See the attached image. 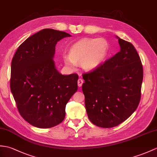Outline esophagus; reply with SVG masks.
I'll return each mask as SVG.
<instances>
[{"mask_svg":"<svg viewBox=\"0 0 157 157\" xmlns=\"http://www.w3.org/2000/svg\"><path fill=\"white\" fill-rule=\"evenodd\" d=\"M83 80L82 79H81V78L78 79V85L79 87H81L82 86V84H83Z\"/></svg>","mask_w":157,"mask_h":157,"instance_id":"obj_1","label":"esophagus"}]
</instances>
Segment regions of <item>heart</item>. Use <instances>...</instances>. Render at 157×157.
<instances>
[{
  "mask_svg": "<svg viewBox=\"0 0 157 157\" xmlns=\"http://www.w3.org/2000/svg\"><path fill=\"white\" fill-rule=\"evenodd\" d=\"M110 45L104 38H84L75 42L70 47L69 56H63L66 66L74 70L76 63H80L86 71L98 68L107 57Z\"/></svg>",
  "mask_w": 157,
  "mask_h": 157,
  "instance_id": "b5f03b06",
  "label": "heart"
}]
</instances>
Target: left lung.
<instances>
[{"label": "left lung", "mask_w": 157, "mask_h": 157, "mask_svg": "<svg viewBox=\"0 0 157 157\" xmlns=\"http://www.w3.org/2000/svg\"><path fill=\"white\" fill-rule=\"evenodd\" d=\"M116 38L120 52L83 75L87 116L101 128H112L125 121L140 100L143 69L140 57L132 43Z\"/></svg>", "instance_id": "obj_1"}]
</instances>
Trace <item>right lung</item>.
I'll list each match as a JSON object with an SVG mask.
<instances>
[{
	"label": "right lung",
	"instance_id": "obj_1",
	"mask_svg": "<svg viewBox=\"0 0 157 157\" xmlns=\"http://www.w3.org/2000/svg\"><path fill=\"white\" fill-rule=\"evenodd\" d=\"M67 37L71 35L43 29L25 40L12 59L10 86L18 110L37 128L63 121L66 104L78 90V74H61L53 60L57 43Z\"/></svg>",
	"mask_w": 157,
	"mask_h": 157
}]
</instances>
